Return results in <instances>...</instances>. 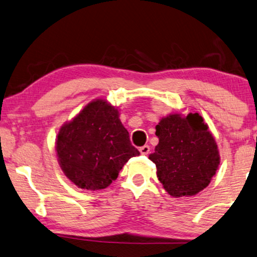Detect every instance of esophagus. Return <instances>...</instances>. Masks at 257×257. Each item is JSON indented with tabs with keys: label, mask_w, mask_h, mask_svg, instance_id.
I'll return each mask as SVG.
<instances>
[{
	"label": "esophagus",
	"mask_w": 257,
	"mask_h": 257,
	"mask_svg": "<svg viewBox=\"0 0 257 257\" xmlns=\"http://www.w3.org/2000/svg\"><path fill=\"white\" fill-rule=\"evenodd\" d=\"M140 152L141 155H148L150 152V147L149 145H143V147L140 148Z\"/></svg>",
	"instance_id": "34e87169"
}]
</instances>
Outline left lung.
Instances as JSON below:
<instances>
[{"label":"left lung","mask_w":257,"mask_h":257,"mask_svg":"<svg viewBox=\"0 0 257 257\" xmlns=\"http://www.w3.org/2000/svg\"><path fill=\"white\" fill-rule=\"evenodd\" d=\"M159 143L149 159L172 197L194 196L209 186L220 164L209 125L198 113H171L156 125Z\"/></svg>","instance_id":"8db88e82"}]
</instances>
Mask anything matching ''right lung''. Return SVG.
<instances>
[{
	"label": "right lung",
	"instance_id": "add662e5",
	"mask_svg": "<svg viewBox=\"0 0 257 257\" xmlns=\"http://www.w3.org/2000/svg\"><path fill=\"white\" fill-rule=\"evenodd\" d=\"M55 150L64 175L78 188L93 191L108 187L124 164L140 155L130 144L118 107L102 98L61 125Z\"/></svg>",
	"mask_w": 257,
	"mask_h": 257
}]
</instances>
